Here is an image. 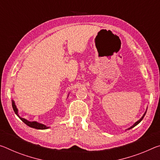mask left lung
I'll return each instance as SVG.
<instances>
[{"label":"left lung","instance_id":"left-lung-1","mask_svg":"<svg viewBox=\"0 0 160 160\" xmlns=\"http://www.w3.org/2000/svg\"><path fill=\"white\" fill-rule=\"evenodd\" d=\"M146 112H147V111H146V112H144V115H143V116H142V118H141L140 119H139V120L138 121H137V122H135V124H134V125H133L132 126V127H130V128H128V130H130V129H132V128H134V127H135L136 125H138V124H139V122H141L142 120V119L144 118V115H145V114H146Z\"/></svg>","mask_w":160,"mask_h":160}]
</instances>
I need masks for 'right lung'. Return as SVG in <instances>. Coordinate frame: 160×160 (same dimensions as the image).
<instances>
[{
	"mask_svg": "<svg viewBox=\"0 0 160 160\" xmlns=\"http://www.w3.org/2000/svg\"><path fill=\"white\" fill-rule=\"evenodd\" d=\"M12 109H13L15 113L16 114V115L19 117V118L21 119V120L25 124V125H27L28 126L30 127V128H35V129H37V130H45V129H48L49 128V127H47L46 125H43V124H40L37 122H30L28 120H25L24 118H21L18 115V109L16 108V105H15V102L14 100H12Z\"/></svg>",
	"mask_w": 160,
	"mask_h": 160,
	"instance_id": "obj_1",
	"label": "right lung"
}]
</instances>
